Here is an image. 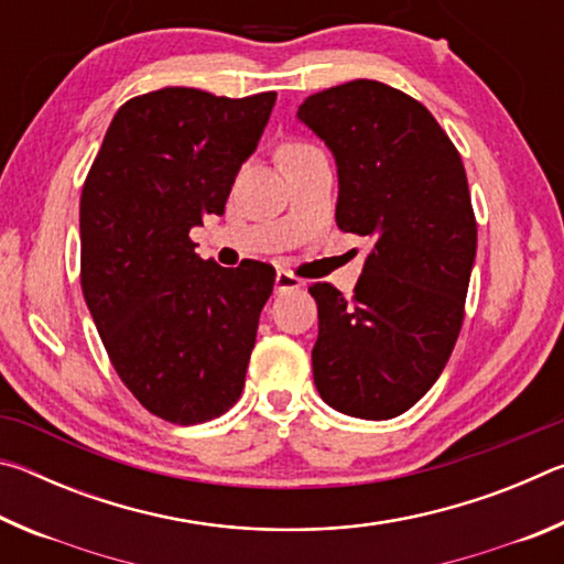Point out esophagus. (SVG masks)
<instances>
[{
    "label": "esophagus",
    "instance_id": "34e87169",
    "mask_svg": "<svg viewBox=\"0 0 564 564\" xmlns=\"http://www.w3.org/2000/svg\"><path fill=\"white\" fill-rule=\"evenodd\" d=\"M303 285V281L299 279V275H293L291 271H275V291L279 293H285V291H299Z\"/></svg>",
    "mask_w": 564,
    "mask_h": 564
}]
</instances>
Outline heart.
<instances>
[{
	"mask_svg": "<svg viewBox=\"0 0 564 564\" xmlns=\"http://www.w3.org/2000/svg\"><path fill=\"white\" fill-rule=\"evenodd\" d=\"M308 151H316V149L308 147V144H285V147L281 149V159H289V156H303V154H308Z\"/></svg>",
	"mask_w": 564,
	"mask_h": 564,
	"instance_id": "obj_1",
	"label": "heart"
}]
</instances>
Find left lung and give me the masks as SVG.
I'll return each mask as SVG.
<instances>
[{
  "mask_svg": "<svg viewBox=\"0 0 564 564\" xmlns=\"http://www.w3.org/2000/svg\"><path fill=\"white\" fill-rule=\"evenodd\" d=\"M299 119L338 166L336 221L373 238L352 299L313 283V380L338 413L388 420L413 408L455 348L477 224L463 159L423 104L356 79L313 94Z\"/></svg>",
  "mask_w": 564,
  "mask_h": 564,
  "instance_id": "1",
  "label": "left lung"
}]
</instances>
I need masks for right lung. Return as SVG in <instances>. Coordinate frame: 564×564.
<instances>
[{"label":"right lung","mask_w":564,"mask_h":564,"mask_svg":"<svg viewBox=\"0 0 564 564\" xmlns=\"http://www.w3.org/2000/svg\"><path fill=\"white\" fill-rule=\"evenodd\" d=\"M273 104L275 91L141 94L111 119L84 181V301L123 386L169 423H206L241 398L275 271L204 261L188 231L224 216Z\"/></svg>","instance_id":"1"}]
</instances>
